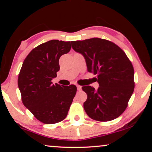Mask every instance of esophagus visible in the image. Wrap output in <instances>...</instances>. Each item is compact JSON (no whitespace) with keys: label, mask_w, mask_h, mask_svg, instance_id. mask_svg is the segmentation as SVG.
<instances>
[{"label":"esophagus","mask_w":152,"mask_h":152,"mask_svg":"<svg viewBox=\"0 0 152 152\" xmlns=\"http://www.w3.org/2000/svg\"><path fill=\"white\" fill-rule=\"evenodd\" d=\"M77 90H78V91H80L82 90V86H80V85H77Z\"/></svg>","instance_id":"34e87169"}]
</instances>
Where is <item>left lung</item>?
<instances>
[{
  "mask_svg": "<svg viewBox=\"0 0 152 152\" xmlns=\"http://www.w3.org/2000/svg\"><path fill=\"white\" fill-rule=\"evenodd\" d=\"M84 56L87 70L96 74L97 90L82 87L87 94L84 109L91 119L109 121L124 112L134 90V70L125 53L114 43L100 38L71 42Z\"/></svg>",
  "mask_w": 152,
  "mask_h": 152,
  "instance_id": "obj_1",
  "label": "left lung"
}]
</instances>
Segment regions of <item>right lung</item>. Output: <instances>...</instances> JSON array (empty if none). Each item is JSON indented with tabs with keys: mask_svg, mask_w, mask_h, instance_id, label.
<instances>
[{
	"mask_svg": "<svg viewBox=\"0 0 152 152\" xmlns=\"http://www.w3.org/2000/svg\"><path fill=\"white\" fill-rule=\"evenodd\" d=\"M70 49V42L56 39L38 45L25 59L18 77L24 106L45 124L65 119L76 93L75 85L61 87L51 82L60 70L59 59Z\"/></svg>",
	"mask_w": 152,
	"mask_h": 152,
	"instance_id": "obj_1",
	"label": "right lung"
}]
</instances>
